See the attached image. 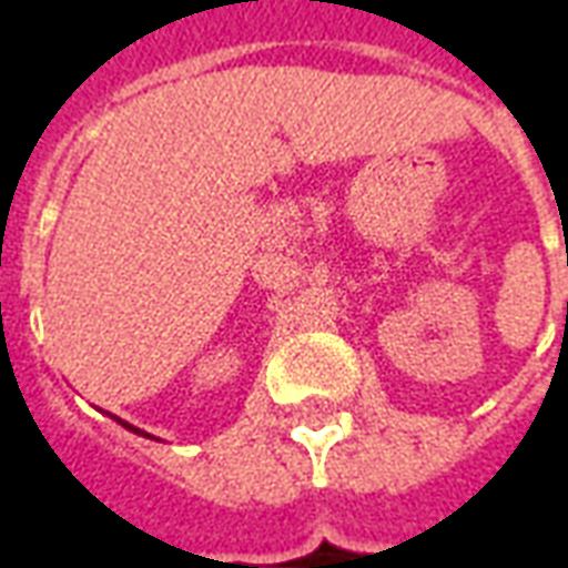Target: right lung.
Masks as SVG:
<instances>
[{
	"label": "right lung",
	"mask_w": 568,
	"mask_h": 568,
	"mask_svg": "<svg viewBox=\"0 0 568 568\" xmlns=\"http://www.w3.org/2000/svg\"><path fill=\"white\" fill-rule=\"evenodd\" d=\"M124 426H128V423H124ZM128 428H133V426H128ZM133 432H140V428H133Z\"/></svg>",
	"instance_id": "right-lung-1"
}]
</instances>
